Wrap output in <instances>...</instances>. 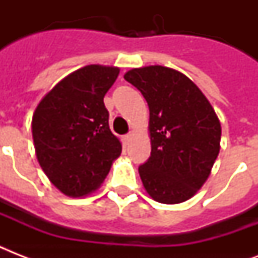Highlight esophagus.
<instances>
[{
  "label": "esophagus",
  "mask_w": 258,
  "mask_h": 258,
  "mask_svg": "<svg viewBox=\"0 0 258 258\" xmlns=\"http://www.w3.org/2000/svg\"><path fill=\"white\" fill-rule=\"evenodd\" d=\"M131 139H133V134H127V135H124V137H123L124 145H128L130 142H131Z\"/></svg>",
  "instance_id": "34e87169"
}]
</instances>
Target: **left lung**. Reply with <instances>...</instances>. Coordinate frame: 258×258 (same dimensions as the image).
Returning a JSON list of instances; mask_svg holds the SVG:
<instances>
[{"label":"left lung","mask_w":258,"mask_h":258,"mask_svg":"<svg viewBox=\"0 0 258 258\" xmlns=\"http://www.w3.org/2000/svg\"><path fill=\"white\" fill-rule=\"evenodd\" d=\"M124 79L141 91L150 109L151 155L139 166L146 191L161 204L190 200L220 153L216 111L187 76L167 67L134 68Z\"/></svg>","instance_id":"left-lung-1"}]
</instances>
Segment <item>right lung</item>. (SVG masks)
I'll return each mask as SVG.
<instances>
[{
  "instance_id": "obj_1",
  "label": "right lung",
  "mask_w": 258,
  "mask_h": 258,
  "mask_svg": "<svg viewBox=\"0 0 258 258\" xmlns=\"http://www.w3.org/2000/svg\"><path fill=\"white\" fill-rule=\"evenodd\" d=\"M119 68L87 66L58 82L32 119L36 157L42 171L68 197H84L99 188L121 143L109 130L107 93Z\"/></svg>"
}]
</instances>
